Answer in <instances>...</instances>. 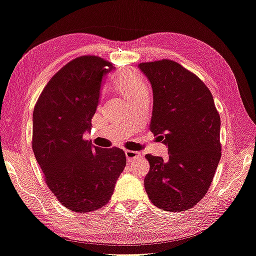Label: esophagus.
<instances>
[{
    "mask_svg": "<svg viewBox=\"0 0 256 256\" xmlns=\"http://www.w3.org/2000/svg\"><path fill=\"white\" fill-rule=\"evenodd\" d=\"M125 155H126L128 162H132L134 161V160L141 158V152L134 150H125Z\"/></svg>",
    "mask_w": 256,
    "mask_h": 256,
    "instance_id": "1",
    "label": "esophagus"
}]
</instances>
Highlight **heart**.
Masks as SVG:
<instances>
[{"label":"heart","mask_w":256,"mask_h":256,"mask_svg":"<svg viewBox=\"0 0 256 256\" xmlns=\"http://www.w3.org/2000/svg\"><path fill=\"white\" fill-rule=\"evenodd\" d=\"M114 84H115L116 88L130 100H133V98L139 96L140 94L148 92V87L144 79L141 77L138 72L134 71L120 72L114 80Z\"/></svg>","instance_id":"b5f03b06"}]
</instances>
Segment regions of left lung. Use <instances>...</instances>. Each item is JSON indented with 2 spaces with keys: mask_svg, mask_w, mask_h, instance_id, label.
<instances>
[{
  "mask_svg": "<svg viewBox=\"0 0 256 256\" xmlns=\"http://www.w3.org/2000/svg\"><path fill=\"white\" fill-rule=\"evenodd\" d=\"M152 88L150 131L169 158L146 155L144 190L166 212L193 208L206 196L220 158V118L204 82L171 60L139 64Z\"/></svg>",
  "mask_w": 256,
  "mask_h": 256,
  "instance_id": "left-lung-1",
  "label": "left lung"
}]
</instances>
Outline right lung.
I'll return each instance as SVG.
<instances>
[{
  "instance_id": "add662e5",
  "label": "right lung",
  "mask_w": 256,
  "mask_h": 256,
  "mask_svg": "<svg viewBox=\"0 0 256 256\" xmlns=\"http://www.w3.org/2000/svg\"><path fill=\"white\" fill-rule=\"evenodd\" d=\"M114 68L98 56H80L52 76L33 110L32 148L49 190L76 212L98 210L112 198L126 166L120 148L84 139L100 100L102 78Z\"/></svg>"
}]
</instances>
